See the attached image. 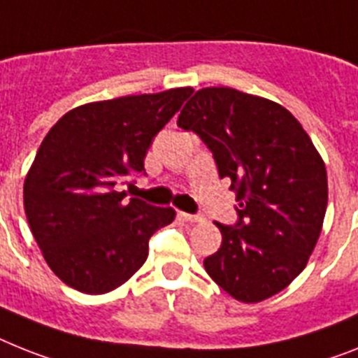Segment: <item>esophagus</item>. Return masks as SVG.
I'll return each instance as SVG.
<instances>
[{
  "label": "esophagus",
  "instance_id": "esophagus-1",
  "mask_svg": "<svg viewBox=\"0 0 358 358\" xmlns=\"http://www.w3.org/2000/svg\"><path fill=\"white\" fill-rule=\"evenodd\" d=\"M179 217L182 221H188V223H197V221H201V215L188 214V212H179Z\"/></svg>",
  "mask_w": 358,
  "mask_h": 358
}]
</instances>
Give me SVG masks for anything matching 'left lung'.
I'll list each match as a JSON object with an SVG mask.
<instances>
[{
  "mask_svg": "<svg viewBox=\"0 0 358 358\" xmlns=\"http://www.w3.org/2000/svg\"><path fill=\"white\" fill-rule=\"evenodd\" d=\"M177 126L194 131L236 194L234 225L205 258L208 276L230 296L262 302L302 273L327 206L326 164L287 109L230 87L199 90Z\"/></svg>",
  "mask_w": 358,
  "mask_h": 358,
  "instance_id": "left-lung-1",
  "label": "left lung"
}]
</instances>
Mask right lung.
Here are the masks:
<instances>
[{
	"label": "right lung",
	"instance_id": "obj_1",
	"mask_svg": "<svg viewBox=\"0 0 358 358\" xmlns=\"http://www.w3.org/2000/svg\"><path fill=\"white\" fill-rule=\"evenodd\" d=\"M192 93L91 102L49 129L25 177L23 205L47 265L69 287L104 294L128 282L146 262L153 232L173 221V208L126 203L117 186L144 173L153 137Z\"/></svg>",
	"mask_w": 358,
	"mask_h": 358
}]
</instances>
